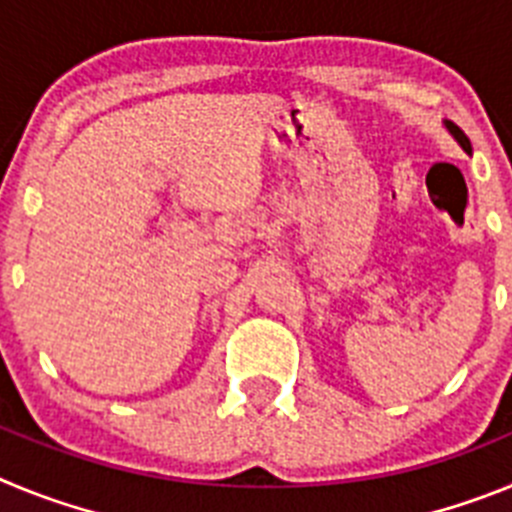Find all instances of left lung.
Wrapping results in <instances>:
<instances>
[{
  "mask_svg": "<svg viewBox=\"0 0 512 512\" xmlns=\"http://www.w3.org/2000/svg\"><path fill=\"white\" fill-rule=\"evenodd\" d=\"M443 128L449 130L451 138H454L456 143H459V146L464 148V151L472 153V143H469V138H467V135H464V130H461L459 125H454V122H451V120H443Z\"/></svg>",
  "mask_w": 512,
  "mask_h": 512,
  "instance_id": "obj_1",
  "label": "left lung"
}]
</instances>
